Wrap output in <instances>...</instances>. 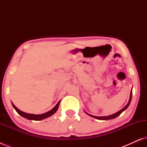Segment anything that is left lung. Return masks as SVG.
<instances>
[{
  "mask_svg": "<svg viewBox=\"0 0 147 147\" xmlns=\"http://www.w3.org/2000/svg\"><path fill=\"white\" fill-rule=\"evenodd\" d=\"M132 90H131V92H130V99H129V101H128V104H126V105L124 106V107L122 108V109H121L120 110V111H118L116 112V113L114 114H112V115H110V116H93V115H91V114H88L87 112H86V114H88V115L92 116V117L93 118H96V119L98 120H110V119H113V118H115L117 117V116H118L120 115V114L122 113V112L124 111L126 108H127L128 107V106L130 105V102H131V99H132Z\"/></svg>",
  "mask_w": 147,
  "mask_h": 147,
  "instance_id": "obj_1",
  "label": "left lung"
}]
</instances>
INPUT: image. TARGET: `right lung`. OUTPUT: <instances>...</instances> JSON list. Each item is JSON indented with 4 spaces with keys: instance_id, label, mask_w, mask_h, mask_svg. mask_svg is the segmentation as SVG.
<instances>
[{
    "instance_id": "right-lung-1",
    "label": "right lung",
    "mask_w": 147,
    "mask_h": 147,
    "mask_svg": "<svg viewBox=\"0 0 147 147\" xmlns=\"http://www.w3.org/2000/svg\"><path fill=\"white\" fill-rule=\"evenodd\" d=\"M59 102L60 101L58 102V103L56 104L55 107H54L53 109H51V110H49V111H48L46 112V113H44V114H28V113H26V112H22L21 110H20L19 109H18V108L16 107V106L14 105V104L12 103V105H13V108H15L16 111L17 112V113L19 114V115H21V116H23V117L27 118L28 120H43V119H45L46 118H48L49 117V116H51L53 115V114H55L56 111H57L58 108H59Z\"/></svg>"
}]
</instances>
